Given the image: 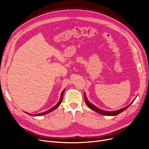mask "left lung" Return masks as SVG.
<instances>
[{"label":"left lung","mask_w":149,"mask_h":149,"mask_svg":"<svg viewBox=\"0 0 149 149\" xmlns=\"http://www.w3.org/2000/svg\"><path fill=\"white\" fill-rule=\"evenodd\" d=\"M84 99H85V102H86V104L89 106V107L90 109H92V110L94 111L95 112H97V113H100V114H101V115H107V116H115V115H118L119 113H121L122 112H123V111H124L125 110H126V109L127 107H129L132 104V103L134 102V100H135V98L134 100L132 102V103H130V104H129V106H126V107H124V108H123V109H120V110H118V111H112V112H109V111H105L101 110V109H100L97 108L96 106H95L94 105H93V104H91L90 102H89V101L88 100L86 97V95H85V93H84Z\"/></svg>","instance_id":"obj_1"}]
</instances>
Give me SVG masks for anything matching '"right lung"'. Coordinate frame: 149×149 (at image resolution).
Returning a JSON list of instances; mask_svg holds the SVG:
<instances>
[{
    "label": "right lung",
    "instance_id": "right-lung-1",
    "mask_svg": "<svg viewBox=\"0 0 149 149\" xmlns=\"http://www.w3.org/2000/svg\"><path fill=\"white\" fill-rule=\"evenodd\" d=\"M64 92H65V89L62 91V92H61V97H60V100H59V101H58V103H57V104H56V106H55L54 107H53L52 108H51V109H49V110H48V111H46V112H43V113H38V114H37V115H31V114H29V113H27L28 114H29V115H32V116H40V115H45V114H46V113H49L50 112H52V111H54V110H55V109H57L59 106H60V104H61V101H62V100H63V93H64Z\"/></svg>",
    "mask_w": 149,
    "mask_h": 149
}]
</instances>
